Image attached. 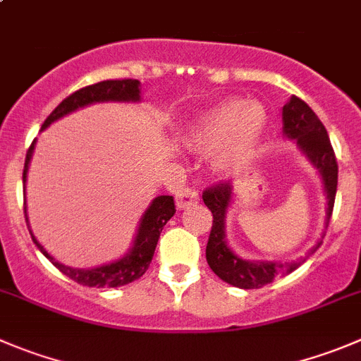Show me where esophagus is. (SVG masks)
<instances>
[{"mask_svg": "<svg viewBox=\"0 0 361 361\" xmlns=\"http://www.w3.org/2000/svg\"><path fill=\"white\" fill-rule=\"evenodd\" d=\"M198 204V191L193 188H184L178 191L177 195V207L178 209H188L190 205Z\"/></svg>", "mask_w": 361, "mask_h": 361, "instance_id": "obj_1", "label": "esophagus"}]
</instances>
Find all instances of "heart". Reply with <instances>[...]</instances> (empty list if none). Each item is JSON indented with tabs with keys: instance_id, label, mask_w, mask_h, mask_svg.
<instances>
[{
	"instance_id": "heart-1",
	"label": "heart",
	"mask_w": 361,
	"mask_h": 361,
	"mask_svg": "<svg viewBox=\"0 0 361 361\" xmlns=\"http://www.w3.org/2000/svg\"><path fill=\"white\" fill-rule=\"evenodd\" d=\"M267 127V111L259 102L232 97L209 109L188 133V145L200 152L225 147L221 164L235 168L255 152Z\"/></svg>"
}]
</instances>
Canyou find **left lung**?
<instances>
[{"instance_id": "8db88e82", "label": "left lung", "mask_w": 361, "mask_h": 361, "mask_svg": "<svg viewBox=\"0 0 361 361\" xmlns=\"http://www.w3.org/2000/svg\"><path fill=\"white\" fill-rule=\"evenodd\" d=\"M281 118H283V135L289 140H296L301 152L308 157V161L321 173L326 200H328V209H326V226H328L333 205H335L338 183L337 157L333 152L328 131L319 120V116L314 113V109L296 95H293L289 102L283 106ZM232 195H234L232 193V186L226 183L214 184V186L207 188L202 195L204 204L212 212V228L211 234H209L205 257H207L209 267L223 281H226L230 286L239 287V289H260V287L271 283L280 274L293 273L300 264L305 262V259L293 264L248 262V260L239 259L225 241V216L226 209L232 202ZM321 243L322 241H319L310 250V253H314L321 246Z\"/></svg>"}]
</instances>
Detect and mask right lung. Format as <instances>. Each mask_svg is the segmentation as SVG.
Returning a JSON list of instances; mask_svg holds the SVG:
<instances>
[{
	"instance_id": "obj_1",
	"label": "right lung",
	"mask_w": 361,
	"mask_h": 361,
	"mask_svg": "<svg viewBox=\"0 0 361 361\" xmlns=\"http://www.w3.org/2000/svg\"><path fill=\"white\" fill-rule=\"evenodd\" d=\"M108 101H123V102H136L140 101V81L138 80H108L101 81V83L90 85V87L80 88L78 92L68 95L67 99L60 102L56 108L53 109L49 116L46 118V122L42 123V129H46L49 123H53L54 120L61 118V116L68 115V113L75 111V109L83 108V106L94 104V102H108ZM35 142L30 145L28 152H26V161H24V170H23V183L26 184V173H28L30 159H32L33 149H35ZM175 214V202L173 197L170 195H161V197L154 198L152 204L149 205V209L143 214L142 221L138 226V234H136L135 243H133V248L122 257V259L115 260V262L104 264V266L94 267V269H75V267H68L60 264L58 260H54V257H51L46 252L42 245L35 239V235L32 234L33 243L37 245V248L58 267L63 274H67L68 278H72L74 281L81 283V286L88 287H120L127 286L131 281L138 280L140 276H143L147 269H149L150 262H152L154 252H156L157 241H159V234L163 226L166 225L168 219ZM24 218L28 223V214H26V207H24ZM30 228V223H28Z\"/></svg>"
}]
</instances>
